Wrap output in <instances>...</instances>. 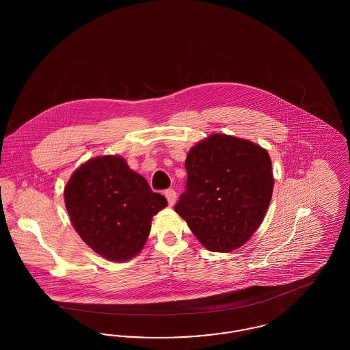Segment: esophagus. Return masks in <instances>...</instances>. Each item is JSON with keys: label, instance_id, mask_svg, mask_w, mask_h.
I'll list each match as a JSON object with an SVG mask.
<instances>
[{"label": "esophagus", "instance_id": "obj_1", "mask_svg": "<svg viewBox=\"0 0 350 350\" xmlns=\"http://www.w3.org/2000/svg\"><path fill=\"white\" fill-rule=\"evenodd\" d=\"M165 197H167L169 206H173V204L176 203V200H177V194H176V191H174L173 189H167V190H165Z\"/></svg>", "mask_w": 350, "mask_h": 350}]
</instances>
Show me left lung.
Wrapping results in <instances>:
<instances>
[{"label":"left lung","mask_w":350,"mask_h":350,"mask_svg":"<svg viewBox=\"0 0 350 350\" xmlns=\"http://www.w3.org/2000/svg\"><path fill=\"white\" fill-rule=\"evenodd\" d=\"M186 190L174 206L200 244L231 252L260 227L273 194L269 153L230 135L214 133L187 153Z\"/></svg>","instance_id":"left-lung-1"}]
</instances>
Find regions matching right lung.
Segmentation results:
<instances>
[{
	"mask_svg": "<svg viewBox=\"0 0 350 350\" xmlns=\"http://www.w3.org/2000/svg\"><path fill=\"white\" fill-rule=\"evenodd\" d=\"M64 200L80 237L111 261H127L143 250L152 217L167 204L119 156L96 157L79 167Z\"/></svg>",
	"mask_w": 350,
	"mask_h": 350,
	"instance_id": "right-lung-1",
	"label": "right lung"
}]
</instances>
